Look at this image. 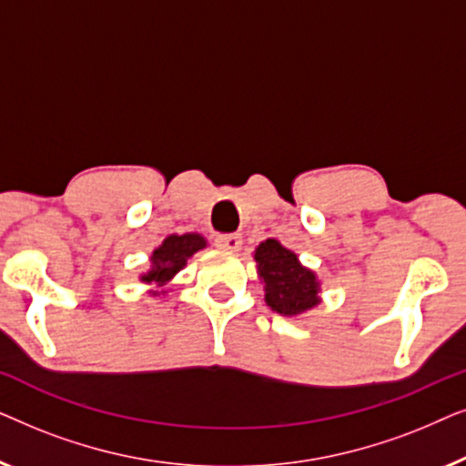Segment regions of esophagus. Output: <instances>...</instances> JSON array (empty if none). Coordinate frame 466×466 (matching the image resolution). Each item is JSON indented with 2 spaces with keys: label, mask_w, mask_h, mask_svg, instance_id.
<instances>
[{
  "label": "esophagus",
  "mask_w": 466,
  "mask_h": 466,
  "mask_svg": "<svg viewBox=\"0 0 466 466\" xmlns=\"http://www.w3.org/2000/svg\"><path fill=\"white\" fill-rule=\"evenodd\" d=\"M216 246L222 248V250H228V252H239L241 250V235L239 233L218 235V238H216Z\"/></svg>",
  "instance_id": "obj_1"
}]
</instances>
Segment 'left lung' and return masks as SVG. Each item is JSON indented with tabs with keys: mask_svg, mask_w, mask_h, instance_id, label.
Masks as SVG:
<instances>
[{
	"mask_svg": "<svg viewBox=\"0 0 466 466\" xmlns=\"http://www.w3.org/2000/svg\"><path fill=\"white\" fill-rule=\"evenodd\" d=\"M254 258L258 263V276L265 282V301L278 314L295 316L318 303L316 276L279 241H263Z\"/></svg>",
	"mask_w": 466,
	"mask_h": 466,
	"instance_id": "left-lung-1",
	"label": "left lung"
}]
</instances>
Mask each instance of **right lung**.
Here are the masks:
<instances>
[{"mask_svg":"<svg viewBox=\"0 0 466 466\" xmlns=\"http://www.w3.org/2000/svg\"><path fill=\"white\" fill-rule=\"evenodd\" d=\"M206 248V239L197 233L187 235H169L163 241V246H158L152 252V269L142 278L144 282L165 286L177 271L187 265V258L193 257L197 250Z\"/></svg>","mask_w":466,"mask_h":466,"instance_id":"right-lung-1","label":"right lung"}]
</instances>
